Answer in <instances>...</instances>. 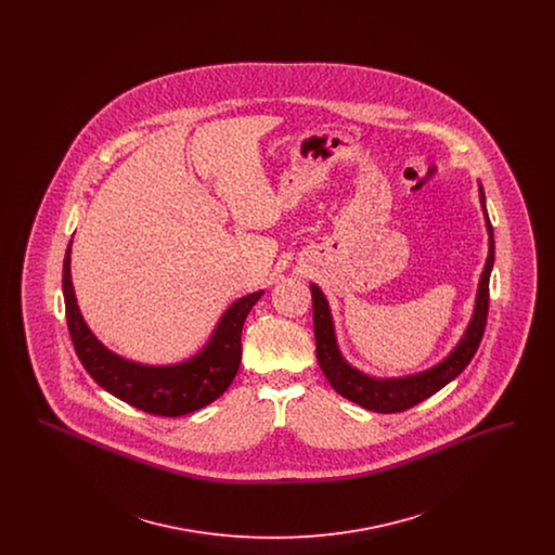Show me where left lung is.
Instances as JSON below:
<instances>
[{"label": "left lung", "instance_id": "1", "mask_svg": "<svg viewBox=\"0 0 555 555\" xmlns=\"http://www.w3.org/2000/svg\"><path fill=\"white\" fill-rule=\"evenodd\" d=\"M478 193H480V204H482L487 231H489V256H487L485 270L480 274L473 320H470L462 341L441 364L418 372V374H412V376H403V378H372V376L362 374L360 370L351 369L345 362L344 356L337 347L328 301L317 285H310L312 308H314L318 364H320L324 376L328 378V383L333 385V389L339 396L347 397L349 401H353V403H358L366 410H372V412H378V414H396V412L410 410L424 399L435 396L439 389H443L448 383H451L460 372H464V369L470 364V360L475 358L476 349L480 345V339H482L485 324H487L489 279H491V270H493V262H495L493 227H491L487 206H485L482 186L478 189Z\"/></svg>", "mask_w": 555, "mask_h": 555}]
</instances>
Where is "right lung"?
<instances>
[{
  "label": "right lung",
  "instance_id": "add662e5",
  "mask_svg": "<svg viewBox=\"0 0 555 555\" xmlns=\"http://www.w3.org/2000/svg\"><path fill=\"white\" fill-rule=\"evenodd\" d=\"M62 289L70 339L91 378L132 408L168 418L191 414L229 389L241 364L243 322L264 293L256 291L237 299L220 318L208 345L191 360L175 366H145L112 353L85 324L70 281V245L64 256Z\"/></svg>",
  "mask_w": 555,
  "mask_h": 555
}]
</instances>
